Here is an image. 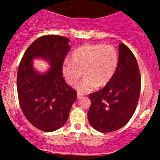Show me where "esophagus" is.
Masks as SVG:
<instances>
[{
    "label": "esophagus",
    "mask_w": 160,
    "mask_h": 160,
    "mask_svg": "<svg viewBox=\"0 0 160 160\" xmlns=\"http://www.w3.org/2000/svg\"><path fill=\"white\" fill-rule=\"evenodd\" d=\"M82 95L81 94V93H79V92H78V95H77V97H78V98L79 99V98H82Z\"/></svg>",
    "instance_id": "34e87169"
}]
</instances>
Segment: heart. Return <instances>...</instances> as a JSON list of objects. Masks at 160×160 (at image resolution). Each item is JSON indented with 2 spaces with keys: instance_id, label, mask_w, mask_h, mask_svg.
Wrapping results in <instances>:
<instances>
[{
  "instance_id": "b5f03b06",
  "label": "heart",
  "mask_w": 160,
  "mask_h": 160,
  "mask_svg": "<svg viewBox=\"0 0 160 160\" xmlns=\"http://www.w3.org/2000/svg\"><path fill=\"white\" fill-rule=\"evenodd\" d=\"M71 62L62 65V73L69 85H74L82 76L85 78L76 86L79 93H87L97 86H104L114 76L119 62L118 52L113 46L101 43L85 44L71 53Z\"/></svg>"
}]
</instances>
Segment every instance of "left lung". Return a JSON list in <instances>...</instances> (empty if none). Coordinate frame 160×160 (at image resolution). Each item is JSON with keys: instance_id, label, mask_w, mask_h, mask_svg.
I'll list each match as a JSON object with an SVG mask.
<instances>
[{"instance_id": "1", "label": "left lung", "mask_w": 160, "mask_h": 160, "mask_svg": "<svg viewBox=\"0 0 160 160\" xmlns=\"http://www.w3.org/2000/svg\"><path fill=\"white\" fill-rule=\"evenodd\" d=\"M141 74L135 56L126 45H119L117 71L102 89L89 95V123L97 131L111 132L127 124L137 108L141 91Z\"/></svg>"}]
</instances>
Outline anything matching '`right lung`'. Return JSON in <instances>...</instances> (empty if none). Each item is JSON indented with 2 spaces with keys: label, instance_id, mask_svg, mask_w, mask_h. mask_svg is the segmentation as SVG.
I'll return each instance as SVG.
<instances>
[{
  "label": "right lung",
  "instance_id": "add662e5",
  "mask_svg": "<svg viewBox=\"0 0 160 160\" xmlns=\"http://www.w3.org/2000/svg\"><path fill=\"white\" fill-rule=\"evenodd\" d=\"M69 39L58 35L40 37L28 47L17 72V92L25 118L43 132L61 128L68 118L77 92L66 83L62 65L71 49ZM43 58L51 68L40 74L32 65L33 58Z\"/></svg>",
  "mask_w": 160,
  "mask_h": 160
}]
</instances>
